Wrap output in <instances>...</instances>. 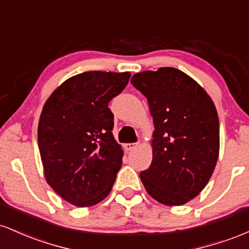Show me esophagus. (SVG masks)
Masks as SVG:
<instances>
[{
  "label": "esophagus",
  "mask_w": 249,
  "mask_h": 249,
  "mask_svg": "<svg viewBox=\"0 0 249 249\" xmlns=\"http://www.w3.org/2000/svg\"><path fill=\"white\" fill-rule=\"evenodd\" d=\"M137 146H138V142H127V144L124 145L125 150H126V151L133 150V148H136Z\"/></svg>",
  "instance_id": "34e87169"
}]
</instances>
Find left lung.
Wrapping results in <instances>:
<instances>
[{
  "instance_id": "left-lung-1",
  "label": "left lung",
  "mask_w": 249,
  "mask_h": 249,
  "mask_svg": "<svg viewBox=\"0 0 249 249\" xmlns=\"http://www.w3.org/2000/svg\"><path fill=\"white\" fill-rule=\"evenodd\" d=\"M153 117L152 162L141 173L145 190L166 206L196 198L212 177L219 157V118L208 93L176 68L133 75Z\"/></svg>"
}]
</instances>
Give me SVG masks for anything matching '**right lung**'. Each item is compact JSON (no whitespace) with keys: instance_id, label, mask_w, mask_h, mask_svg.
I'll list each match as a JSON object with an SVG mask.
<instances>
[{"instance_id":"add662e5","label":"right lung","mask_w":249,"mask_h":249,"mask_svg":"<svg viewBox=\"0 0 249 249\" xmlns=\"http://www.w3.org/2000/svg\"><path fill=\"white\" fill-rule=\"evenodd\" d=\"M130 72L87 71L51 93L38 122V147L48 184L77 207L108 196L122 166L108 102L124 90Z\"/></svg>"}]
</instances>
